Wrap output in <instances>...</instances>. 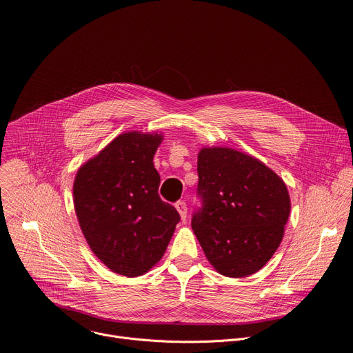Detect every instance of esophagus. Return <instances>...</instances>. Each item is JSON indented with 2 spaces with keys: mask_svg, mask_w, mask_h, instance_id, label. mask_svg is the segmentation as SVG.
<instances>
[{
  "mask_svg": "<svg viewBox=\"0 0 353 353\" xmlns=\"http://www.w3.org/2000/svg\"><path fill=\"white\" fill-rule=\"evenodd\" d=\"M175 208H176V210L179 212V214H181V219L185 221V219L188 218V206H186V202H185V201H178V202L175 203Z\"/></svg>",
  "mask_w": 353,
  "mask_h": 353,
  "instance_id": "esophagus-1",
  "label": "esophagus"
}]
</instances>
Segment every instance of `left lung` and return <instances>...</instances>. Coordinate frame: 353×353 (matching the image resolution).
I'll list each match as a JSON object with an SVG mask.
<instances>
[{"label":"left lung","instance_id":"1","mask_svg":"<svg viewBox=\"0 0 353 353\" xmlns=\"http://www.w3.org/2000/svg\"><path fill=\"white\" fill-rule=\"evenodd\" d=\"M192 229L209 263L226 277L259 271L279 249L290 214L287 186L263 162L230 148L198 155Z\"/></svg>","mask_w":353,"mask_h":353}]
</instances>
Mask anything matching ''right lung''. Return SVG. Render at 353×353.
Wrapping results in <instances>:
<instances>
[{
	"label": "right lung",
	"instance_id": "obj_1",
	"mask_svg": "<svg viewBox=\"0 0 353 353\" xmlns=\"http://www.w3.org/2000/svg\"><path fill=\"white\" fill-rule=\"evenodd\" d=\"M159 134L127 132L77 171V219L93 253L117 274L141 276L161 260L181 221L158 195Z\"/></svg>",
	"mask_w": 353,
	"mask_h": 353
}]
</instances>
